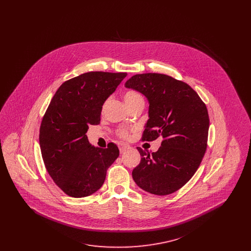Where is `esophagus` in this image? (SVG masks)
I'll use <instances>...</instances> for the list:
<instances>
[{"instance_id":"1","label":"esophagus","mask_w":251,"mask_h":251,"mask_svg":"<svg viewBox=\"0 0 251 251\" xmlns=\"http://www.w3.org/2000/svg\"><path fill=\"white\" fill-rule=\"evenodd\" d=\"M119 148H120V153H123L124 151H126L127 150L130 149V146H129V145H126V144H120V145H119Z\"/></svg>"}]
</instances>
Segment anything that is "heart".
<instances>
[{
    "instance_id": "b5f03b06",
    "label": "heart",
    "mask_w": 251,
    "mask_h": 251,
    "mask_svg": "<svg viewBox=\"0 0 251 251\" xmlns=\"http://www.w3.org/2000/svg\"><path fill=\"white\" fill-rule=\"evenodd\" d=\"M124 101L126 103V105L128 106V108L131 107L132 105H134L135 103L139 102V101H144L143 97L138 93L137 91L135 90H128L124 93ZM130 131L129 129H120L118 131V135L120 136V138L122 139H128L130 137Z\"/></svg>"
}]
</instances>
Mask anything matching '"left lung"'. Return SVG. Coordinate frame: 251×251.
<instances>
[{"mask_svg": "<svg viewBox=\"0 0 251 251\" xmlns=\"http://www.w3.org/2000/svg\"><path fill=\"white\" fill-rule=\"evenodd\" d=\"M125 86L150 102L142 141L163 139L156 152L136 148L142 158L132 179L151 194H172L191 179L202 161L210 123L207 107L189 84L166 74H136Z\"/></svg>", "mask_w": 251, "mask_h": 251, "instance_id": "1", "label": "left lung"}]
</instances>
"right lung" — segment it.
I'll return each mask as SVG.
<instances>
[{"label":"right lung","instance_id":"1","mask_svg":"<svg viewBox=\"0 0 251 251\" xmlns=\"http://www.w3.org/2000/svg\"><path fill=\"white\" fill-rule=\"evenodd\" d=\"M125 72H91L66 81L52 97L39 129V145L50 178L72 198L98 191L120 155L117 145L91 146L86 131L100 121L102 105Z\"/></svg>","mask_w":251,"mask_h":251}]
</instances>
